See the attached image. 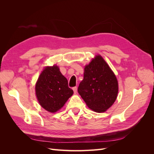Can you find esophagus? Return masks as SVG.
I'll return each mask as SVG.
<instances>
[{
    "label": "esophagus",
    "instance_id": "esophagus-1",
    "mask_svg": "<svg viewBox=\"0 0 154 154\" xmlns=\"http://www.w3.org/2000/svg\"><path fill=\"white\" fill-rule=\"evenodd\" d=\"M72 90H73L74 92L76 94V93L77 92V87H74L72 88Z\"/></svg>",
    "mask_w": 154,
    "mask_h": 154
}]
</instances>
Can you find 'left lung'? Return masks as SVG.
Here are the masks:
<instances>
[{
    "label": "left lung",
    "mask_w": 154,
    "mask_h": 154,
    "mask_svg": "<svg viewBox=\"0 0 154 154\" xmlns=\"http://www.w3.org/2000/svg\"><path fill=\"white\" fill-rule=\"evenodd\" d=\"M78 92L87 105L97 112L106 111L114 103L118 93V80L100 55L85 66Z\"/></svg>",
    "instance_id": "8db88e82"
}]
</instances>
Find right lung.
Wrapping results in <instances>:
<instances>
[{"instance_id":"add662e5","label":"right lung","mask_w":154,"mask_h":154,"mask_svg":"<svg viewBox=\"0 0 154 154\" xmlns=\"http://www.w3.org/2000/svg\"><path fill=\"white\" fill-rule=\"evenodd\" d=\"M35 91L40 105L50 112L61 109L73 94L66 78L56 66L44 69L36 82Z\"/></svg>"}]
</instances>
